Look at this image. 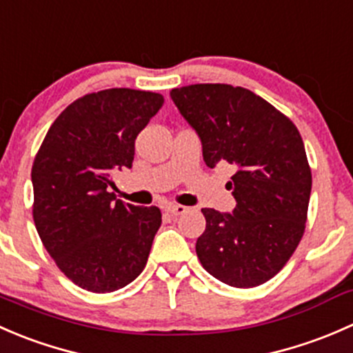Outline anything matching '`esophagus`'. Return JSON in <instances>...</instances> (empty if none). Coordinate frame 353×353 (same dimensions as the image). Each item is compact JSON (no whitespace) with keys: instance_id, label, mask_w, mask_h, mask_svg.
Instances as JSON below:
<instances>
[{"instance_id":"esophagus-1","label":"esophagus","mask_w":353,"mask_h":353,"mask_svg":"<svg viewBox=\"0 0 353 353\" xmlns=\"http://www.w3.org/2000/svg\"><path fill=\"white\" fill-rule=\"evenodd\" d=\"M186 210H188L186 206H183V205H167L165 206V212L170 213V215H183Z\"/></svg>"}]
</instances>
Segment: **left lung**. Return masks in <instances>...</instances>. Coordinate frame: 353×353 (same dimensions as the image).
I'll use <instances>...</instances> for the list:
<instances>
[{
	"label": "left lung",
	"instance_id": "1",
	"mask_svg": "<svg viewBox=\"0 0 353 353\" xmlns=\"http://www.w3.org/2000/svg\"><path fill=\"white\" fill-rule=\"evenodd\" d=\"M170 97L198 133L206 165L236 167L227 183L234 212L201 210L199 263L230 287L268 282L304 236L312 176L301 133L285 114L243 87L188 85L172 88Z\"/></svg>",
	"mask_w": 353,
	"mask_h": 353
}]
</instances>
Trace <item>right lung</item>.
Returning a JSON list of instances; mask_svg holds the SVG:
<instances>
[{
	"mask_svg": "<svg viewBox=\"0 0 353 353\" xmlns=\"http://www.w3.org/2000/svg\"><path fill=\"white\" fill-rule=\"evenodd\" d=\"M162 104L160 94L133 88L83 95L56 117L35 155V229L85 290H119L147 265L162 213L116 199L109 186L116 170L131 167L134 140Z\"/></svg>",
	"mask_w": 353,
	"mask_h": 353,
	"instance_id": "right-lung-1",
	"label": "right lung"
}]
</instances>
